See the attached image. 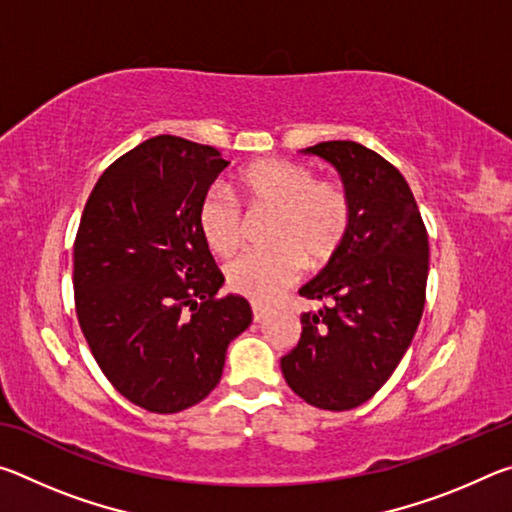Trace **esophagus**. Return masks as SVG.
Listing matches in <instances>:
<instances>
[{"mask_svg": "<svg viewBox=\"0 0 512 512\" xmlns=\"http://www.w3.org/2000/svg\"><path fill=\"white\" fill-rule=\"evenodd\" d=\"M268 318V309L262 305H253V320L255 323H262V320Z\"/></svg>", "mask_w": 512, "mask_h": 512, "instance_id": "obj_1", "label": "esophagus"}]
</instances>
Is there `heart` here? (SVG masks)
<instances>
[{"instance_id":"1","label":"heart","mask_w":512,"mask_h":512,"mask_svg":"<svg viewBox=\"0 0 512 512\" xmlns=\"http://www.w3.org/2000/svg\"><path fill=\"white\" fill-rule=\"evenodd\" d=\"M237 196L250 212H273L266 228L271 248L250 250L225 266L232 291L255 302H271L298 280L302 268L332 262L352 228L348 189L336 180H320L311 167L284 158L248 164L235 178ZM203 244L214 255L235 253L244 235L239 203L212 187L196 207Z\"/></svg>"}]
</instances>
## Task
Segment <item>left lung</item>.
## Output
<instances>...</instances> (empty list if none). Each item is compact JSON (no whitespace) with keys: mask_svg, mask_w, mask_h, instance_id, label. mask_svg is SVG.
I'll return each mask as SVG.
<instances>
[{"mask_svg":"<svg viewBox=\"0 0 512 512\" xmlns=\"http://www.w3.org/2000/svg\"><path fill=\"white\" fill-rule=\"evenodd\" d=\"M305 153L332 162L352 201V228L332 262L300 289L323 307L280 366L291 391L325 411L368 402L393 375L420 325L429 237L404 176L379 153L336 140Z\"/></svg>","mask_w":512,"mask_h":512,"instance_id":"1","label":"left lung"}]
</instances>
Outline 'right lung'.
<instances>
[{"instance_id":"right-lung-1","label":"right lung","mask_w":512,"mask_h":512,"mask_svg":"<svg viewBox=\"0 0 512 512\" xmlns=\"http://www.w3.org/2000/svg\"><path fill=\"white\" fill-rule=\"evenodd\" d=\"M228 167L214 146L158 135L101 173L74 241L76 316L117 391L178 413L219 384L225 350L253 320L246 298H219L223 273L196 207Z\"/></svg>"}]
</instances>
